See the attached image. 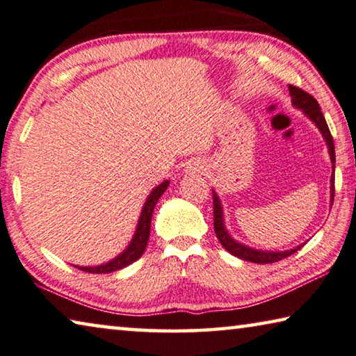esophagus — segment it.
<instances>
[{
  "mask_svg": "<svg viewBox=\"0 0 356 356\" xmlns=\"http://www.w3.org/2000/svg\"><path fill=\"white\" fill-rule=\"evenodd\" d=\"M185 171H188V172H202V171H204V166H202L200 161H195V163H190V165L187 166V169H185Z\"/></svg>",
  "mask_w": 356,
  "mask_h": 356,
  "instance_id": "obj_1",
  "label": "esophagus"
}]
</instances>
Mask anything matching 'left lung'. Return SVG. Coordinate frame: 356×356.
I'll return each mask as SVG.
<instances>
[{
    "label": "left lung",
    "instance_id": "8db88e82",
    "mask_svg": "<svg viewBox=\"0 0 356 356\" xmlns=\"http://www.w3.org/2000/svg\"><path fill=\"white\" fill-rule=\"evenodd\" d=\"M290 90V97H291V104L296 107V109H301L302 114L306 115L310 122L314 123L315 127L318 128V131L323 136L326 147H328V154L331 158V168H332V174H331V187H330V193H331V206L332 201H334V168H336V154H334V143H332V136L330 133V128L326 125V120L323 114H321L320 106L317 103V99L314 97H310L309 93L304 92V90L289 86ZM212 196H213V229H216V234L225 249H227L231 255L238 257L244 261H250V263H258V264H268V263H275L279 259H284L286 257L293 255V253L298 252L301 247L306 244H300L296 247H293L290 250H258L253 249V247H249L242 242L233 239V236L228 233L227 227H225V216H223V206L222 201H220V196L217 195L216 190H212Z\"/></svg>",
    "mask_w": 356,
    "mask_h": 356
}]
</instances>
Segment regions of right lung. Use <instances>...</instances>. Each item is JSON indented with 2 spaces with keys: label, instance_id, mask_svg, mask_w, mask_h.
Listing matches in <instances>:
<instances>
[{
  "label": "right lung",
  "instance_id": "1",
  "mask_svg": "<svg viewBox=\"0 0 356 356\" xmlns=\"http://www.w3.org/2000/svg\"><path fill=\"white\" fill-rule=\"evenodd\" d=\"M168 187H169V180H165V182L156 185V187L150 191V195L147 196V200H145L143 206V211H140L136 231H134L133 238L129 241V244L127 245L125 250L118 253L115 258L109 259L107 263L97 264V266H76V268L92 274H109V273H114V270L127 268L131 263L136 261V259H139L140 255L144 253L145 247H147V241L150 236L152 213H154L155 204L158 202V200H160V196L165 193Z\"/></svg>",
  "mask_w": 356,
  "mask_h": 356
}]
</instances>
